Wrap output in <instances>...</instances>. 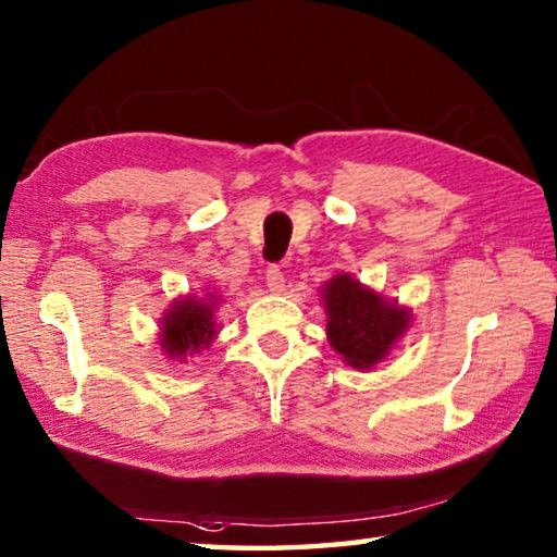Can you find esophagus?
Segmentation results:
<instances>
[{"label": "esophagus", "instance_id": "1", "mask_svg": "<svg viewBox=\"0 0 557 557\" xmlns=\"http://www.w3.org/2000/svg\"><path fill=\"white\" fill-rule=\"evenodd\" d=\"M268 289L272 292V295H282V292H285V275H282V270L280 268H275L272 265L270 270H268Z\"/></svg>", "mask_w": 557, "mask_h": 557}]
</instances>
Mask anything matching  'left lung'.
<instances>
[{
  "instance_id": "8db88e82",
  "label": "left lung",
  "mask_w": 557,
  "mask_h": 557,
  "mask_svg": "<svg viewBox=\"0 0 557 557\" xmlns=\"http://www.w3.org/2000/svg\"><path fill=\"white\" fill-rule=\"evenodd\" d=\"M319 299L326 312L329 346L358 371L381 363L412 322L408 305L385 299L351 272H336L326 280Z\"/></svg>"
}]
</instances>
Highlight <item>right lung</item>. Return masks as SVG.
<instances>
[{"label":"right lung","mask_w":557,"mask_h":557,"mask_svg":"<svg viewBox=\"0 0 557 557\" xmlns=\"http://www.w3.org/2000/svg\"><path fill=\"white\" fill-rule=\"evenodd\" d=\"M223 297L219 292H203V295L176 297L159 324V348L172 361H186L211 348L213 338L219 336V307Z\"/></svg>","instance_id":"obj_1"}]
</instances>
